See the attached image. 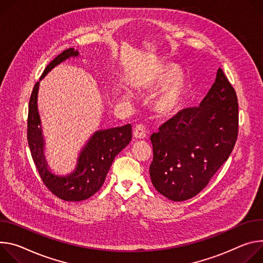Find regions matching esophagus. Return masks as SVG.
<instances>
[{"label": "esophagus", "mask_w": 263, "mask_h": 263, "mask_svg": "<svg viewBox=\"0 0 263 263\" xmlns=\"http://www.w3.org/2000/svg\"><path fill=\"white\" fill-rule=\"evenodd\" d=\"M133 133H134V137L136 139H144L145 137H146V128H145V126L143 124L136 125Z\"/></svg>", "instance_id": "1"}]
</instances>
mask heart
I'll return each mask as SVG.
<instances>
[{
  "label": "heart",
  "mask_w": 263,
  "mask_h": 263,
  "mask_svg": "<svg viewBox=\"0 0 263 263\" xmlns=\"http://www.w3.org/2000/svg\"><path fill=\"white\" fill-rule=\"evenodd\" d=\"M182 72L178 67L168 65L159 69L146 81L142 82L143 87H161L168 83L154 101V107L159 114L164 116L173 114L182 104L187 94L188 85L184 79L180 78Z\"/></svg>",
  "instance_id": "obj_1"
}]
</instances>
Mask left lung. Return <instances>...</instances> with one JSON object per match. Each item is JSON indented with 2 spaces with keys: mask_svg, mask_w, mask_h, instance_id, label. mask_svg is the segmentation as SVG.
Listing matches in <instances>:
<instances>
[{
  "mask_svg": "<svg viewBox=\"0 0 263 263\" xmlns=\"http://www.w3.org/2000/svg\"><path fill=\"white\" fill-rule=\"evenodd\" d=\"M237 136L236 92L219 68L198 106L180 110L152 135L153 185L174 201L195 196L228 160Z\"/></svg>",
  "mask_w": 263,
  "mask_h": 263,
  "instance_id": "left-lung-1",
  "label": "left lung"
}]
</instances>
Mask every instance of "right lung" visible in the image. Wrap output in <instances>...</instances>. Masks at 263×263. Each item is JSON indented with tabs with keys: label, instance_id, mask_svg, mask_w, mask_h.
Masks as SVG:
<instances>
[{
	"label": "right lung",
	"instance_id": "obj_1",
	"mask_svg": "<svg viewBox=\"0 0 263 263\" xmlns=\"http://www.w3.org/2000/svg\"><path fill=\"white\" fill-rule=\"evenodd\" d=\"M77 55L78 51L74 48L65 50L47 66L41 79L58 64ZM39 86L37 81L29 100L27 121V139L35 167L43 183L54 195L67 201L84 200L101 188L115 157L130 142L132 125L96 132L80 152L76 169L67 177L55 176L49 170L44 157L45 141L36 104Z\"/></svg>",
	"mask_w": 263,
	"mask_h": 263
}]
</instances>
